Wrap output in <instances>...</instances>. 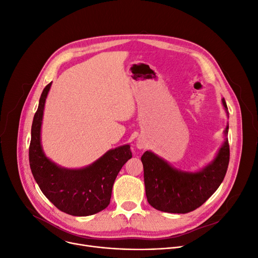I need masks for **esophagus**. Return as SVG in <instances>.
<instances>
[{
  "label": "esophagus",
  "instance_id": "34e87169",
  "mask_svg": "<svg viewBox=\"0 0 258 258\" xmlns=\"http://www.w3.org/2000/svg\"><path fill=\"white\" fill-rule=\"evenodd\" d=\"M142 147H143V146L140 144V145H139V148H142Z\"/></svg>",
  "mask_w": 258,
  "mask_h": 258
}]
</instances>
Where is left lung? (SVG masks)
<instances>
[{
    "label": "left lung",
    "mask_w": 258,
    "mask_h": 258,
    "mask_svg": "<svg viewBox=\"0 0 258 258\" xmlns=\"http://www.w3.org/2000/svg\"><path fill=\"white\" fill-rule=\"evenodd\" d=\"M226 112L228 107L222 99ZM228 114V112H227ZM229 125L226 126L225 136ZM230 148L226 138L214 160L198 172L182 171L152 152H145L141 161L147 202L157 210L169 213H187L196 210L222 184L229 164Z\"/></svg>",
    "instance_id": "8db88e82"
}]
</instances>
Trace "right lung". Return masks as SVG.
<instances>
[{
    "mask_svg": "<svg viewBox=\"0 0 258 258\" xmlns=\"http://www.w3.org/2000/svg\"><path fill=\"white\" fill-rule=\"evenodd\" d=\"M51 84L40 95L32 122L30 168L40 190L57 209L75 216L92 215L110 204L117 174L132 158L131 146L126 144L108 151L93 164L80 169H67L53 163L40 144L44 106Z\"/></svg>",
    "mask_w": 258,
    "mask_h": 258,
    "instance_id": "1",
    "label": "right lung"
}]
</instances>
